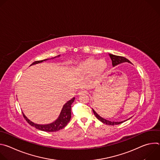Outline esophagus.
Segmentation results:
<instances>
[{"mask_svg": "<svg viewBox=\"0 0 160 160\" xmlns=\"http://www.w3.org/2000/svg\"><path fill=\"white\" fill-rule=\"evenodd\" d=\"M85 94H86V91L85 90H80L78 91V95H84Z\"/></svg>", "mask_w": 160, "mask_h": 160, "instance_id": "obj_1", "label": "esophagus"}]
</instances>
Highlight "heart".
Returning a JSON list of instances; mask_svg holds the SVG:
<instances>
[{
  "instance_id": "b5f03b06",
  "label": "heart",
  "mask_w": 160,
  "mask_h": 160,
  "mask_svg": "<svg viewBox=\"0 0 160 160\" xmlns=\"http://www.w3.org/2000/svg\"><path fill=\"white\" fill-rule=\"evenodd\" d=\"M107 68L105 59H98L88 58L79 62L75 68V72L78 75H88L93 73L94 75H100Z\"/></svg>"
}]
</instances>
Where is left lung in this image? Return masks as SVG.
<instances>
[{
    "instance_id": "obj_1",
    "label": "left lung",
    "mask_w": 160,
    "mask_h": 160,
    "mask_svg": "<svg viewBox=\"0 0 160 160\" xmlns=\"http://www.w3.org/2000/svg\"><path fill=\"white\" fill-rule=\"evenodd\" d=\"M109 57L112 61V66H115L119 64H121L122 62H130V61L127 59V58H124V57H122V56H116V55H113V54H109ZM92 111H93V112L94 113V115L96 116V117L99 120L101 121V122H102L103 123H105L106 125H119L120 123H122L123 122L127 121V120H125V121H122V122H111V121H109V120H107L103 118H102L101 117H100L98 114L94 110V109H92ZM130 119V118H129Z\"/></svg>"
}]
</instances>
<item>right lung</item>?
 I'll use <instances>...</instances> for the list:
<instances>
[{"label": "right lung", "instance_id": "add662e5", "mask_svg": "<svg viewBox=\"0 0 160 160\" xmlns=\"http://www.w3.org/2000/svg\"><path fill=\"white\" fill-rule=\"evenodd\" d=\"M60 55L56 56L54 58H52L51 59L56 58V57H59ZM49 59H46L44 60H41V61H37L33 62L30 66L36 64L38 63H40L44 61H47ZM75 98H72L71 100L69 101H68L62 107V110L60 112V115L58 119L54 121V122L49 123V124H46V125H39L35 123L30 121V120L28 119V118L24 115V113L22 112V115H23L25 119L27 120V122L31 125L34 127H35L37 129L45 131V132H56L58 131L62 128H63L68 123H69L70 119H71V116H72V113H71V107L72 103L75 101Z\"/></svg>", "mask_w": 160, "mask_h": 160}]
</instances>
